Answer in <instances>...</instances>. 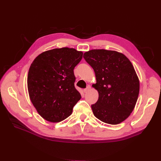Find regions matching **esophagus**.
<instances>
[{
    "label": "esophagus",
    "instance_id": "obj_1",
    "mask_svg": "<svg viewBox=\"0 0 161 161\" xmlns=\"http://www.w3.org/2000/svg\"><path fill=\"white\" fill-rule=\"evenodd\" d=\"M90 89H91V86H90V85H88V86H86V88L84 89V92H85V93H86V92H88V91L90 90Z\"/></svg>",
    "mask_w": 161,
    "mask_h": 161
}]
</instances>
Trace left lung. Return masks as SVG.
<instances>
[{
    "label": "left lung",
    "mask_w": 161,
    "mask_h": 161,
    "mask_svg": "<svg viewBox=\"0 0 161 161\" xmlns=\"http://www.w3.org/2000/svg\"><path fill=\"white\" fill-rule=\"evenodd\" d=\"M83 58L95 73L92 87L99 99L91 105L94 115L109 124L122 122L134 110L139 95V79L132 64L123 53L103 49L86 52Z\"/></svg>",
    "instance_id": "obj_1"
}]
</instances>
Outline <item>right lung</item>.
<instances>
[{
  "instance_id": "add662e5",
  "label": "right lung",
  "mask_w": 161,
  "mask_h": 161,
  "mask_svg": "<svg viewBox=\"0 0 161 161\" xmlns=\"http://www.w3.org/2000/svg\"><path fill=\"white\" fill-rule=\"evenodd\" d=\"M82 54L74 48H55L42 52L32 62L27 76L29 95L44 119L53 123L65 119L80 99L73 70Z\"/></svg>"
}]
</instances>
